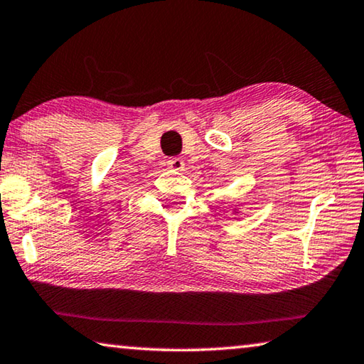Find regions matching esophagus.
Returning <instances> with one entry per match:
<instances>
[{
	"label": "esophagus",
	"mask_w": 364,
	"mask_h": 364,
	"mask_svg": "<svg viewBox=\"0 0 364 364\" xmlns=\"http://www.w3.org/2000/svg\"><path fill=\"white\" fill-rule=\"evenodd\" d=\"M166 165L173 170H183L184 168V160L181 157H171L166 160Z\"/></svg>",
	"instance_id": "esophagus-1"
}]
</instances>
